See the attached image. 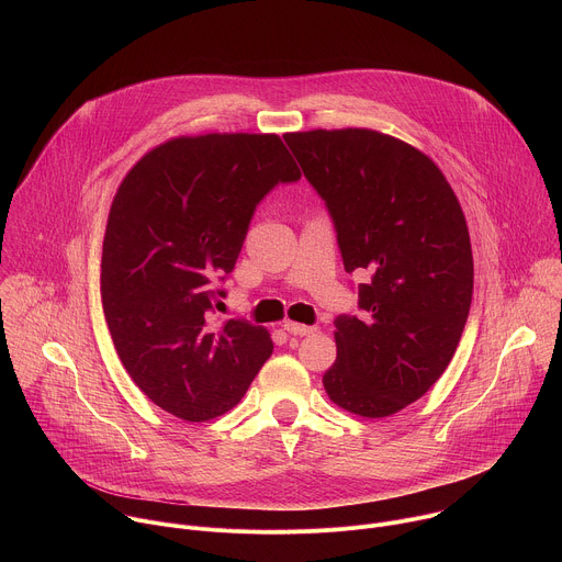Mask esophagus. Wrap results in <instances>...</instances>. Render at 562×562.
I'll list each match as a JSON object with an SVG mask.
<instances>
[{"label":"esophagus","instance_id":"esophagus-1","mask_svg":"<svg viewBox=\"0 0 562 562\" xmlns=\"http://www.w3.org/2000/svg\"><path fill=\"white\" fill-rule=\"evenodd\" d=\"M286 334L291 336H308L315 331V327H308V325H300V323H293V319H286V323L282 325Z\"/></svg>","mask_w":562,"mask_h":562}]
</instances>
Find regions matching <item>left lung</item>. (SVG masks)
I'll return each instance as SVG.
<instances>
[{"label":"left lung","instance_id":"left-lung-1","mask_svg":"<svg viewBox=\"0 0 562 562\" xmlns=\"http://www.w3.org/2000/svg\"><path fill=\"white\" fill-rule=\"evenodd\" d=\"M327 202L345 269H367L362 317H336L338 358L323 384L340 409L386 418L423 397L449 367L473 293L460 202L434 159L371 128L284 135Z\"/></svg>","mask_w":562,"mask_h":562}]
</instances>
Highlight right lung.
Returning a JSON list of instances; mask_svg holds the SVG:
<instances>
[{
    "label": "right lung",
    "mask_w": 562,
    "mask_h": 562,
    "mask_svg": "<svg viewBox=\"0 0 562 562\" xmlns=\"http://www.w3.org/2000/svg\"><path fill=\"white\" fill-rule=\"evenodd\" d=\"M300 169L276 133L180 135L150 148L111 204L100 291L115 351L165 412L233 409L273 351L265 327L213 323L258 202Z\"/></svg>",
    "instance_id": "add662e5"
}]
</instances>
